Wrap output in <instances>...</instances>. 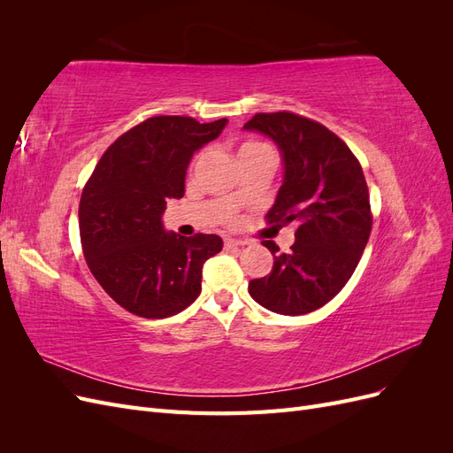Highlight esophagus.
Returning <instances> with one entry per match:
<instances>
[{
	"mask_svg": "<svg viewBox=\"0 0 453 453\" xmlns=\"http://www.w3.org/2000/svg\"><path fill=\"white\" fill-rule=\"evenodd\" d=\"M248 242H243V240H238V238H225V248L226 250H236V248H242V245H245Z\"/></svg>",
	"mask_w": 453,
	"mask_h": 453,
	"instance_id": "esophagus-1",
	"label": "esophagus"
}]
</instances>
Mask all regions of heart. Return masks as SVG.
Instances as JSON below:
<instances>
[{"label": "heart", "instance_id": "1", "mask_svg": "<svg viewBox=\"0 0 453 453\" xmlns=\"http://www.w3.org/2000/svg\"><path fill=\"white\" fill-rule=\"evenodd\" d=\"M258 155H270L273 157V150L266 145V143H260V142H242L236 149V158L238 162L245 160V158H251V157H258ZM232 200H238V193L232 196Z\"/></svg>", "mask_w": 453, "mask_h": 453}]
</instances>
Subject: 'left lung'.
Here are the masks:
<instances>
[{
    "label": "left lung",
    "instance_id": "obj_1",
    "mask_svg": "<svg viewBox=\"0 0 453 453\" xmlns=\"http://www.w3.org/2000/svg\"><path fill=\"white\" fill-rule=\"evenodd\" d=\"M243 130L278 145L283 183L268 223L296 225L291 253L273 255L268 276L250 281L255 303L281 315L325 306L359 265L372 228L368 187L359 160L336 134L295 113H257Z\"/></svg>",
    "mask_w": 453,
    "mask_h": 453
}]
</instances>
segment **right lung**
I'll return each instance as SVG.
<instances>
[{"instance_id": "obj_1", "label": "right lung", "mask_w": 453, "mask_h": 453, "mask_svg": "<svg viewBox=\"0 0 453 453\" xmlns=\"http://www.w3.org/2000/svg\"><path fill=\"white\" fill-rule=\"evenodd\" d=\"M226 119L143 120L109 145L79 203L92 276L119 306L147 319L180 313L202 291V268L223 250L217 234L183 238L164 228L166 202L183 198L190 158L219 138Z\"/></svg>"}]
</instances>
